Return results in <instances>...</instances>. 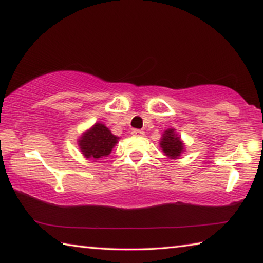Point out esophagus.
Wrapping results in <instances>:
<instances>
[{
  "instance_id": "34e87169",
  "label": "esophagus",
  "mask_w": 263,
  "mask_h": 263,
  "mask_svg": "<svg viewBox=\"0 0 263 263\" xmlns=\"http://www.w3.org/2000/svg\"><path fill=\"white\" fill-rule=\"evenodd\" d=\"M131 135L135 136V137H142V136L145 135V132L141 131V130H133V131L131 132Z\"/></svg>"
}]
</instances>
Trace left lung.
Masks as SVG:
<instances>
[{
	"label": "left lung",
	"mask_w": 263,
	"mask_h": 263,
	"mask_svg": "<svg viewBox=\"0 0 263 263\" xmlns=\"http://www.w3.org/2000/svg\"><path fill=\"white\" fill-rule=\"evenodd\" d=\"M160 147L162 148L164 155L171 159L180 158L182 152H184L183 141L181 140L180 136H177L174 128H168L163 132L160 140Z\"/></svg>",
	"instance_id": "left-lung-1"
}]
</instances>
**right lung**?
I'll return each instance as SVG.
<instances>
[{"instance_id": "right-lung-1", "label": "right lung", "mask_w": 263, "mask_h": 263, "mask_svg": "<svg viewBox=\"0 0 263 263\" xmlns=\"http://www.w3.org/2000/svg\"><path fill=\"white\" fill-rule=\"evenodd\" d=\"M118 139L119 138L112 135L104 124L96 123L80 137L78 144L84 158L96 161L103 157H108Z\"/></svg>"}]
</instances>
